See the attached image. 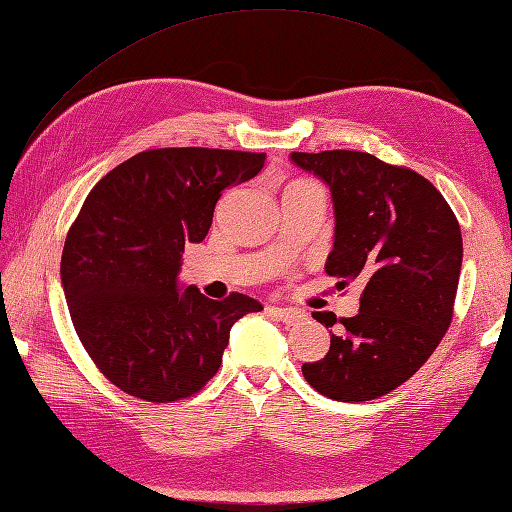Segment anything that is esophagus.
I'll return each instance as SVG.
<instances>
[{
	"instance_id": "obj_1",
	"label": "esophagus",
	"mask_w": 512,
	"mask_h": 512,
	"mask_svg": "<svg viewBox=\"0 0 512 512\" xmlns=\"http://www.w3.org/2000/svg\"><path fill=\"white\" fill-rule=\"evenodd\" d=\"M269 313L276 317L278 321L282 323H289V326H293V323H299L306 319V313L304 310H297V308H282V306H271Z\"/></svg>"
}]
</instances>
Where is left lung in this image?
<instances>
[{
    "instance_id": "obj_1",
    "label": "left lung",
    "mask_w": 512,
    "mask_h": 512,
    "mask_svg": "<svg viewBox=\"0 0 512 512\" xmlns=\"http://www.w3.org/2000/svg\"><path fill=\"white\" fill-rule=\"evenodd\" d=\"M295 167L330 189L334 245L328 276L360 280L358 315L341 319L330 350L304 363L306 382L339 402L397 389L426 363L452 323L463 236L443 195L417 171L367 152H291ZM326 328L336 317L313 313Z\"/></svg>"
}]
</instances>
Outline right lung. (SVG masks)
<instances>
[{"instance_id":"right-lung-1","label":"right lung","mask_w":512,"mask_h":512,"mask_svg":"<svg viewBox=\"0 0 512 512\" xmlns=\"http://www.w3.org/2000/svg\"><path fill=\"white\" fill-rule=\"evenodd\" d=\"M265 154L167 147L108 171L69 228L60 282L84 350L145 402H178L215 376L230 330L263 310L243 293L210 299L180 284L186 243H202L223 191Z\"/></svg>"}]
</instances>
